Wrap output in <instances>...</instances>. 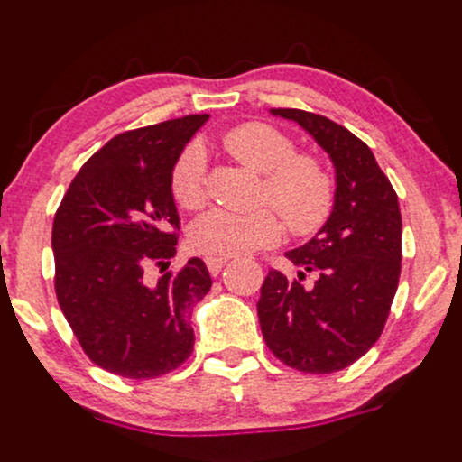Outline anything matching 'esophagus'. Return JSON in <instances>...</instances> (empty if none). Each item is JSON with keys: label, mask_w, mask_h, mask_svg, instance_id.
<instances>
[{"label": "esophagus", "mask_w": 462, "mask_h": 462, "mask_svg": "<svg viewBox=\"0 0 462 462\" xmlns=\"http://www.w3.org/2000/svg\"><path fill=\"white\" fill-rule=\"evenodd\" d=\"M226 262H229V257H225V254H214V257L205 259V263H208L211 274H218L220 270L226 265Z\"/></svg>", "instance_id": "34e87169"}]
</instances>
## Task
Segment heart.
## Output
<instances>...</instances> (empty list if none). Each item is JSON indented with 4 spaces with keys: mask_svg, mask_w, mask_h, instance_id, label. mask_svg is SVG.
Segmentation results:
<instances>
[{
    "mask_svg": "<svg viewBox=\"0 0 462 462\" xmlns=\"http://www.w3.org/2000/svg\"><path fill=\"white\" fill-rule=\"evenodd\" d=\"M222 146L233 160L263 175L262 200L280 211L294 236H311L327 225L335 205V179L316 155L296 153V143L285 132L268 123H244L225 134ZM171 189L183 209L197 211L205 205L208 164L199 144L186 146L179 155ZM273 210L211 209L189 226V242L208 254H242L270 246L283 233Z\"/></svg>",
    "mask_w": 462,
    "mask_h": 462,
    "instance_id": "obj_1",
    "label": "heart"
}]
</instances>
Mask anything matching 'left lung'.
I'll list each match as a JSON object with an SVG mask.
<instances>
[{"mask_svg": "<svg viewBox=\"0 0 462 462\" xmlns=\"http://www.w3.org/2000/svg\"><path fill=\"white\" fill-rule=\"evenodd\" d=\"M330 155L337 175L335 208L305 246L285 254L298 265L290 281L270 270L257 302L259 324L279 361L307 374H333L359 361L387 324L400 268L402 216L398 194L372 149L319 114L279 107ZM317 274L302 286L306 273Z\"/></svg>", "mask_w": 462, "mask_h": 462, "instance_id": "obj_1", "label": "left lung"}]
</instances>
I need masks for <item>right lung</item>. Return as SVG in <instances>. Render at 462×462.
<instances>
[{
    "mask_svg": "<svg viewBox=\"0 0 462 462\" xmlns=\"http://www.w3.org/2000/svg\"><path fill=\"white\" fill-rule=\"evenodd\" d=\"M208 118L114 135L79 168L53 218L58 305L86 356L116 376L160 378L192 355L189 313L211 276L199 257L168 270L179 237L171 172Z\"/></svg>",
    "mask_w": 462,
    "mask_h": 462,
    "instance_id": "obj_1",
    "label": "right lung"
}]
</instances>
